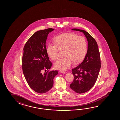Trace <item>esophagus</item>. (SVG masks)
Segmentation results:
<instances>
[{"label": "esophagus", "instance_id": "34e87169", "mask_svg": "<svg viewBox=\"0 0 120 120\" xmlns=\"http://www.w3.org/2000/svg\"><path fill=\"white\" fill-rule=\"evenodd\" d=\"M60 73H61V74H66V72L65 71H60Z\"/></svg>", "mask_w": 120, "mask_h": 120}]
</instances>
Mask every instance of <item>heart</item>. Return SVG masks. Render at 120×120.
<instances>
[{
  "label": "heart",
  "instance_id": "b5f03b06",
  "mask_svg": "<svg viewBox=\"0 0 120 120\" xmlns=\"http://www.w3.org/2000/svg\"><path fill=\"white\" fill-rule=\"evenodd\" d=\"M56 43H49L46 51L49 57L56 60L58 57L60 49H64L65 57L55 62L56 69L65 71L75 64L80 63L85 57L86 52L87 43L84 37L75 34L65 33L55 38Z\"/></svg>",
  "mask_w": 120,
  "mask_h": 120
}]
</instances>
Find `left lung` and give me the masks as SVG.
<instances>
[{
  "mask_svg": "<svg viewBox=\"0 0 120 120\" xmlns=\"http://www.w3.org/2000/svg\"><path fill=\"white\" fill-rule=\"evenodd\" d=\"M71 30L82 32L88 41L87 53L84 60L71 70L74 79L70 88L81 94L90 90L98 79L101 67L100 54L96 41L88 32L77 28Z\"/></svg>",
  "mask_w": 120,
  "mask_h": 120,
  "instance_id": "left-lung-1",
  "label": "left lung"
}]
</instances>
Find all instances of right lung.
<instances>
[{"label": "right lung", "instance_id": "add662e5", "mask_svg": "<svg viewBox=\"0 0 120 120\" xmlns=\"http://www.w3.org/2000/svg\"><path fill=\"white\" fill-rule=\"evenodd\" d=\"M54 29L48 28L36 32L26 43L23 49L22 68L30 87L35 92L44 93L53 85L58 71L42 73L51 68L52 63L48 55L45 43L48 34Z\"/></svg>", "mask_w": 120, "mask_h": 120}]
</instances>
